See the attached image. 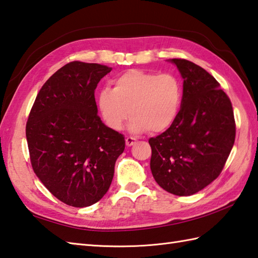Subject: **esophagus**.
<instances>
[{"mask_svg": "<svg viewBox=\"0 0 258 258\" xmlns=\"http://www.w3.org/2000/svg\"><path fill=\"white\" fill-rule=\"evenodd\" d=\"M136 142H137V139L134 138V137H128V138L125 139V146L131 147V146H134Z\"/></svg>", "mask_w": 258, "mask_h": 258, "instance_id": "esophagus-1", "label": "esophagus"}]
</instances>
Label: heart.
I'll return each instance as SVG.
<instances>
[{
	"mask_svg": "<svg viewBox=\"0 0 258 258\" xmlns=\"http://www.w3.org/2000/svg\"><path fill=\"white\" fill-rule=\"evenodd\" d=\"M182 99V84L173 74L130 70L113 79L111 89L99 91L98 107L105 123L114 131L124 127L130 112L131 131L161 134L179 117Z\"/></svg>",
	"mask_w": 258,
	"mask_h": 258,
	"instance_id": "heart-1",
	"label": "heart"
}]
</instances>
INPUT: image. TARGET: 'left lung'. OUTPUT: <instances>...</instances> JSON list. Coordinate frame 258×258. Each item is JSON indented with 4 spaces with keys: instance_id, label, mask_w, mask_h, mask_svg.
Returning <instances> with one entry per match:
<instances>
[{
    "instance_id": "left-lung-1",
    "label": "left lung",
    "mask_w": 258,
    "mask_h": 258,
    "mask_svg": "<svg viewBox=\"0 0 258 258\" xmlns=\"http://www.w3.org/2000/svg\"><path fill=\"white\" fill-rule=\"evenodd\" d=\"M183 79L182 106L175 122L149 139L150 169L163 190L186 197L220 175L235 141L231 100L216 79L185 59H168Z\"/></svg>"
}]
</instances>
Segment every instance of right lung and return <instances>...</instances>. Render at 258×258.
Masks as SVG:
<instances>
[{
  "mask_svg": "<svg viewBox=\"0 0 258 258\" xmlns=\"http://www.w3.org/2000/svg\"><path fill=\"white\" fill-rule=\"evenodd\" d=\"M112 68L72 61L43 85L26 123L34 172L59 201L98 202L109 188L124 138L101 121L95 89Z\"/></svg>",
  "mask_w": 258,
  "mask_h": 258,
  "instance_id": "add662e5",
  "label": "right lung"
}]
</instances>
